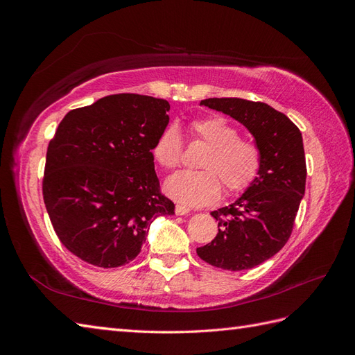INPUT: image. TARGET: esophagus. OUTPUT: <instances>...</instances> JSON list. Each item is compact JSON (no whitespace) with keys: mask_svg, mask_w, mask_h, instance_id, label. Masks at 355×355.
Listing matches in <instances>:
<instances>
[{"mask_svg":"<svg viewBox=\"0 0 355 355\" xmlns=\"http://www.w3.org/2000/svg\"><path fill=\"white\" fill-rule=\"evenodd\" d=\"M175 211H176L178 216H185V214H188L191 210L188 207H185V206H180V204H178Z\"/></svg>","mask_w":355,"mask_h":355,"instance_id":"34e87169","label":"esophagus"}]
</instances>
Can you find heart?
Segmentation results:
<instances>
[{"mask_svg": "<svg viewBox=\"0 0 355 355\" xmlns=\"http://www.w3.org/2000/svg\"><path fill=\"white\" fill-rule=\"evenodd\" d=\"M189 133L209 145L200 161V171H179L170 176L164 191L185 206L198 207L218 201L225 185L228 194L245 191L261 171V151L253 142L239 137V130L227 118L210 115L192 121ZM153 158L164 170L179 166L182 139L175 125L166 127L153 146Z\"/></svg>", "mask_w": 355, "mask_h": 355, "instance_id": "heart-1", "label": "heart"}]
</instances>
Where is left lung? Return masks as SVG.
Masks as SVG:
<instances>
[{
  "label": "left lung",
  "mask_w": 355,
  "mask_h": 355,
  "mask_svg": "<svg viewBox=\"0 0 355 355\" xmlns=\"http://www.w3.org/2000/svg\"><path fill=\"white\" fill-rule=\"evenodd\" d=\"M200 105L241 123L259 148L261 171L253 184L227 207L211 211L219 232L198 247L204 262L228 271L250 270L280 252L293 230L305 196L306 164L302 133L263 102L211 98Z\"/></svg>",
  "instance_id": "1"
}]
</instances>
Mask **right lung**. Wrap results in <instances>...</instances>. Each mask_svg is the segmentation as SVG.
Masks as SVG:
<instances>
[{"instance_id":"add662e5","label":"right lung","mask_w":355,"mask_h":355,"mask_svg":"<svg viewBox=\"0 0 355 355\" xmlns=\"http://www.w3.org/2000/svg\"><path fill=\"white\" fill-rule=\"evenodd\" d=\"M168 110L164 99L121 93L60 121L47 148L42 196L59 240L84 262L128 263L153 219L175 214L159 192L151 153Z\"/></svg>"}]
</instances>
